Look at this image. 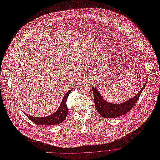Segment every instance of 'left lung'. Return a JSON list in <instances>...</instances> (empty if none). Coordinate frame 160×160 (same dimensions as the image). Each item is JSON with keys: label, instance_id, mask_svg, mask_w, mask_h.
I'll return each instance as SVG.
<instances>
[{"label": "left lung", "instance_id": "obj_1", "mask_svg": "<svg viewBox=\"0 0 160 160\" xmlns=\"http://www.w3.org/2000/svg\"><path fill=\"white\" fill-rule=\"evenodd\" d=\"M145 87H146V85L143 87L142 89L135 96L128 99L126 102L120 104H112L107 102L101 96L99 91L96 88H92V90L94 94L95 108L98 112L104 118H115L120 117V116L126 114L131 110V109H132L138 100L141 92Z\"/></svg>", "mask_w": 160, "mask_h": 160}]
</instances>
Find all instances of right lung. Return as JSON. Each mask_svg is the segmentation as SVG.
<instances>
[{
    "label": "right lung",
    "mask_w": 160,
    "mask_h": 160,
    "mask_svg": "<svg viewBox=\"0 0 160 160\" xmlns=\"http://www.w3.org/2000/svg\"><path fill=\"white\" fill-rule=\"evenodd\" d=\"M72 90V89H70L64 95L59 109H58L54 113L49 116H47V117H45V118H35V117H32L31 115H28L27 113H24L31 121H32L33 122L38 125L49 126V125H55L57 124H60L65 120L67 115L68 114V109L66 105V101L68 99V97Z\"/></svg>",
    "instance_id": "1"
}]
</instances>
